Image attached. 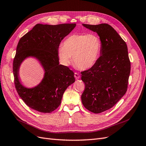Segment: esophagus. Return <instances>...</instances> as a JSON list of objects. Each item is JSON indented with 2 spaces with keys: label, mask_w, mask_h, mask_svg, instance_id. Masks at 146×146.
I'll return each instance as SVG.
<instances>
[{
  "label": "esophagus",
  "mask_w": 146,
  "mask_h": 146,
  "mask_svg": "<svg viewBox=\"0 0 146 146\" xmlns=\"http://www.w3.org/2000/svg\"><path fill=\"white\" fill-rule=\"evenodd\" d=\"M74 78L76 79H79L80 78V75L77 73H74Z\"/></svg>",
  "instance_id": "obj_1"
}]
</instances>
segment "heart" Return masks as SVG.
I'll use <instances>...</instances> for the list:
<instances>
[{
    "label": "heart",
    "mask_w": 146,
    "mask_h": 146,
    "mask_svg": "<svg viewBox=\"0 0 146 146\" xmlns=\"http://www.w3.org/2000/svg\"><path fill=\"white\" fill-rule=\"evenodd\" d=\"M102 44L99 36L96 33L73 34L68 36L58 50L59 61L68 66L72 57L76 66L82 70L92 68L101 55Z\"/></svg>",
    "instance_id": "heart-1"
}]
</instances>
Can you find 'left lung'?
<instances>
[{
  "label": "left lung",
  "instance_id": "1",
  "mask_svg": "<svg viewBox=\"0 0 146 146\" xmlns=\"http://www.w3.org/2000/svg\"><path fill=\"white\" fill-rule=\"evenodd\" d=\"M100 38L101 55L94 66L81 72L85 84L81 96L83 105L98 114L111 108L125 94L131 72L126 43L111 26L82 24Z\"/></svg>",
  "mask_w": 146,
  "mask_h": 146
}]
</instances>
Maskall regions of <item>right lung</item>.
I'll list each match as a JSON object with an SVG mask.
<instances>
[{"mask_svg": "<svg viewBox=\"0 0 146 146\" xmlns=\"http://www.w3.org/2000/svg\"><path fill=\"white\" fill-rule=\"evenodd\" d=\"M76 26L37 24L20 39L13 61L14 83L19 96L31 108L42 113L55 110L61 103L64 91L74 82L73 71L59 64L58 50L64 38ZM29 57L36 58L45 72L42 81L32 88L24 87L19 75L21 64Z\"/></svg>", "mask_w": 146, "mask_h": 146, "instance_id": "right-lung-1", "label": "right lung"}]
</instances>
